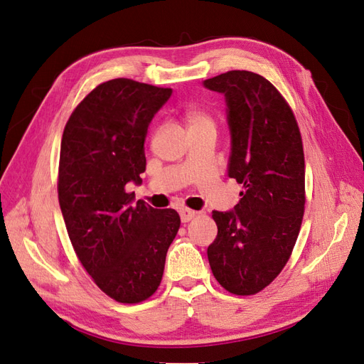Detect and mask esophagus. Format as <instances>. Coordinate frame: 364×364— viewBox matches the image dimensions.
Here are the masks:
<instances>
[{
    "mask_svg": "<svg viewBox=\"0 0 364 364\" xmlns=\"http://www.w3.org/2000/svg\"><path fill=\"white\" fill-rule=\"evenodd\" d=\"M180 216H181L183 222H191L193 218L198 216V212H195V210H191V208H181Z\"/></svg>",
    "mask_w": 364,
    "mask_h": 364,
    "instance_id": "34e87169",
    "label": "esophagus"
}]
</instances>
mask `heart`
Wrapping results in <instances>:
<instances>
[{
  "instance_id": "1",
  "label": "heart",
  "mask_w": 364,
  "mask_h": 364,
  "mask_svg": "<svg viewBox=\"0 0 364 364\" xmlns=\"http://www.w3.org/2000/svg\"><path fill=\"white\" fill-rule=\"evenodd\" d=\"M184 119L189 127V132H201V130H215L216 121L213 114L201 107H189L184 112Z\"/></svg>"
}]
</instances>
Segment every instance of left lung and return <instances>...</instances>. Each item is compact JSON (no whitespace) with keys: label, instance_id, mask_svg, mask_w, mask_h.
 Segmentation results:
<instances>
[{"label":"left lung","instance_id":"8db88e82","mask_svg":"<svg viewBox=\"0 0 364 364\" xmlns=\"http://www.w3.org/2000/svg\"><path fill=\"white\" fill-rule=\"evenodd\" d=\"M225 95L231 132L228 177L243 186L234 212H213L207 257L232 295H255L283 271L306 208V161L289 102L264 77L228 71L204 81Z\"/></svg>","mask_w":364,"mask_h":364}]
</instances>
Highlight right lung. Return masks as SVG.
<instances>
[{"label":"right lung","mask_w":364,"mask_h":364,"mask_svg":"<svg viewBox=\"0 0 364 364\" xmlns=\"http://www.w3.org/2000/svg\"><path fill=\"white\" fill-rule=\"evenodd\" d=\"M171 93L109 80L77 105L62 136L57 193L68 236L93 283L122 304L154 295L181 224L173 208L133 204L125 189L142 183L148 125Z\"/></svg>","instance_id":"add662e5"}]
</instances>
